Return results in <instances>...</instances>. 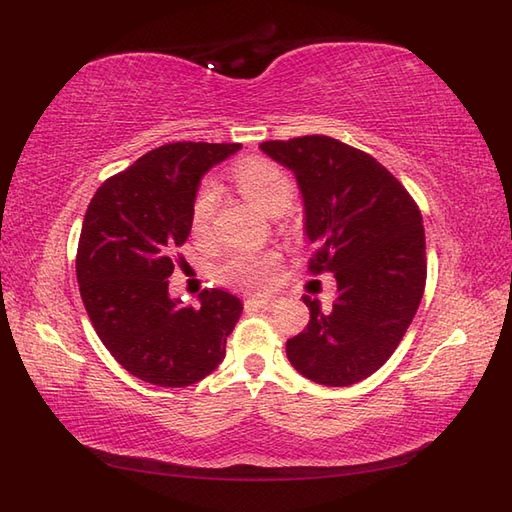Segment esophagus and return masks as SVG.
Here are the masks:
<instances>
[{
  "mask_svg": "<svg viewBox=\"0 0 512 512\" xmlns=\"http://www.w3.org/2000/svg\"><path fill=\"white\" fill-rule=\"evenodd\" d=\"M248 303H253V306L259 308V310H273L279 303V299L275 295H259V297L250 299Z\"/></svg>",
  "mask_w": 512,
  "mask_h": 512,
  "instance_id": "34e87169",
  "label": "esophagus"
}]
</instances>
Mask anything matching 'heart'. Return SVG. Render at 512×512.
Segmentation results:
<instances>
[{"label":"heart","instance_id":"obj_1","mask_svg":"<svg viewBox=\"0 0 512 512\" xmlns=\"http://www.w3.org/2000/svg\"><path fill=\"white\" fill-rule=\"evenodd\" d=\"M233 178L239 191L268 215H279L281 211H286L292 202V195H295V187H292L288 173L266 158L242 160L235 165ZM217 202H220L217 187L211 180H204L191 202V231L195 235L202 237L211 231ZM277 264L279 255L273 250H268V253H237L220 266V277L226 284L237 288H266L273 281Z\"/></svg>","mask_w":512,"mask_h":512}]
</instances>
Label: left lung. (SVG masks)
<instances>
[{
    "mask_svg": "<svg viewBox=\"0 0 512 512\" xmlns=\"http://www.w3.org/2000/svg\"><path fill=\"white\" fill-rule=\"evenodd\" d=\"M259 147L295 173L314 246L308 270L334 273L339 290L330 310L303 297L310 323L288 339V361L319 385H354L387 363L420 306L427 281L420 209L374 156L336 138Z\"/></svg>",
    "mask_w": 512,
    "mask_h": 512,
    "instance_id": "left-lung-1",
    "label": "left lung"
}]
</instances>
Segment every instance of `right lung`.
<instances>
[{"label":"right lung","instance_id":"right-lung-1","mask_svg":"<svg viewBox=\"0 0 512 512\" xmlns=\"http://www.w3.org/2000/svg\"><path fill=\"white\" fill-rule=\"evenodd\" d=\"M237 143H167L107 178L85 213L76 281L96 334L129 374L187 387L222 363L242 301L220 288L200 308L169 297L176 250L191 233L200 178Z\"/></svg>","mask_w":512,"mask_h":512}]
</instances>
